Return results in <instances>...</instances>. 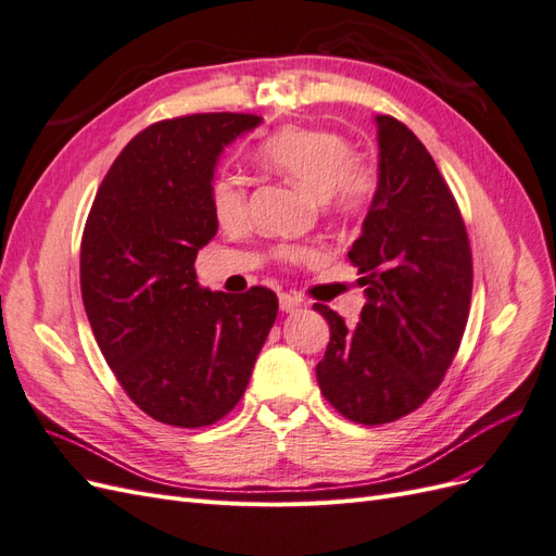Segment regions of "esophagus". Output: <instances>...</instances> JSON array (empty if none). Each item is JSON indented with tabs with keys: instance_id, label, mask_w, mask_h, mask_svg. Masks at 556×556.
<instances>
[{
	"instance_id": "esophagus-1",
	"label": "esophagus",
	"mask_w": 556,
	"mask_h": 556,
	"mask_svg": "<svg viewBox=\"0 0 556 556\" xmlns=\"http://www.w3.org/2000/svg\"><path fill=\"white\" fill-rule=\"evenodd\" d=\"M278 299H280V311H285V313H292V311L301 308V299L290 292H280Z\"/></svg>"
}]
</instances>
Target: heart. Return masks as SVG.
Here are the masks:
<instances>
[{"label": "heart", "mask_w": 556, "mask_h": 556, "mask_svg": "<svg viewBox=\"0 0 556 556\" xmlns=\"http://www.w3.org/2000/svg\"><path fill=\"white\" fill-rule=\"evenodd\" d=\"M260 157L299 188L323 197L325 208L343 220H357L371 211L382 188L380 166L371 157L357 155L345 134L327 127H280L262 143ZM211 208L223 227H243L250 215L245 182L231 174L217 176L211 182ZM308 255L311 250L304 245L278 248L285 264H299Z\"/></svg>", "instance_id": "obj_1"}]
</instances>
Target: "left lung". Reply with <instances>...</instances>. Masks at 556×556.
I'll return each instance as SVG.
<instances>
[{"instance_id":"8db88e82","label":"left lung","mask_w":556,"mask_h":556,"mask_svg":"<svg viewBox=\"0 0 556 556\" xmlns=\"http://www.w3.org/2000/svg\"><path fill=\"white\" fill-rule=\"evenodd\" d=\"M378 143L382 188L348 252L368 296L362 323L348 329L313 306L331 331L315 366L319 392L366 427L417 410L443 382L473 292L464 217L429 150L392 115H378Z\"/></svg>"}]
</instances>
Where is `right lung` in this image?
Listing matches in <instances>:
<instances>
[{
    "label": "right lung",
    "instance_id": "add662e5",
    "mask_svg": "<svg viewBox=\"0 0 556 556\" xmlns=\"http://www.w3.org/2000/svg\"><path fill=\"white\" fill-rule=\"evenodd\" d=\"M252 113H194L139 131L99 185L80 239V294L127 396L162 425H215L241 401L278 315L268 288L201 290L217 231L213 166Z\"/></svg>",
    "mask_w": 556,
    "mask_h": 556
}]
</instances>
